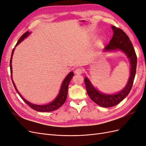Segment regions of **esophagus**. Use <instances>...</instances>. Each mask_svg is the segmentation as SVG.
Segmentation results:
<instances>
[{
  "label": "esophagus",
  "mask_w": 146,
  "mask_h": 146,
  "mask_svg": "<svg viewBox=\"0 0 146 146\" xmlns=\"http://www.w3.org/2000/svg\"><path fill=\"white\" fill-rule=\"evenodd\" d=\"M75 73L76 74L80 75L83 73V69L82 68H77L76 70H75Z\"/></svg>",
  "instance_id": "obj_1"
}]
</instances>
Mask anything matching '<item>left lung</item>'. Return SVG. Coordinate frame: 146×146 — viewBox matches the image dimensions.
<instances>
[{"mask_svg":"<svg viewBox=\"0 0 146 146\" xmlns=\"http://www.w3.org/2000/svg\"><path fill=\"white\" fill-rule=\"evenodd\" d=\"M111 28L113 31V38L108 44L105 46L104 51L120 50L124 52L127 56L130 62L131 69L130 78L127 85L121 91L116 94H107L102 93L97 90L92 85L89 79L87 77L85 78L87 93L91 99L100 107L105 108L111 107L117 105L129 94L133 84L137 64V56L129 36L122 29L113 25L111 26Z\"/></svg>","mask_w":146,"mask_h":146,"instance_id":"left-lung-1","label":"left lung"}]
</instances>
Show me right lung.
<instances>
[{"mask_svg":"<svg viewBox=\"0 0 146 146\" xmlns=\"http://www.w3.org/2000/svg\"><path fill=\"white\" fill-rule=\"evenodd\" d=\"M30 34V32H25L24 34L22 35V36L19 39L18 41L16 43V44L15 46H17L19 44L23 41L25 38H27L29 35ZM15 50V48H13V50L11 53V58H10V72H11V78L12 79V82L13 85L15 86V88L16 91H17V93L20 96L21 99H23L25 103L27 104L29 107L32 108L35 110H36L37 111H40V112H49V111H54V110L59 108L61 106H62L63 104L66 102V98H67V95H68V86L70 81L71 80V79L74 76V72H70L68 74L67 76L66 77V78L64 79V80L62 83V85H61V89L60 91V92L58 95L57 96L56 98L55 99V100L52 102L49 103L47 105H35L33 104H32L28 102L27 100H25L23 96L21 95V94L19 92V91H17V88L15 86V83L13 81V78H12V65H11V61H12V57L13 55V52H14Z\"/></svg>","mask_w":146,"mask_h":146,"instance_id":"obj_1","label":"right lung"}]
</instances>
